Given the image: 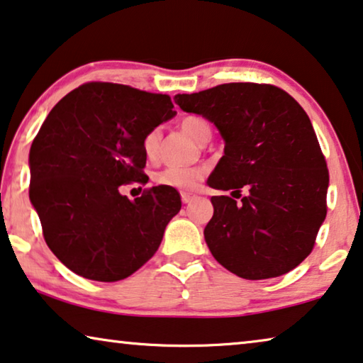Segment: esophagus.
<instances>
[{"label": "esophagus", "mask_w": 363, "mask_h": 363, "mask_svg": "<svg viewBox=\"0 0 363 363\" xmlns=\"http://www.w3.org/2000/svg\"><path fill=\"white\" fill-rule=\"evenodd\" d=\"M181 199H182V203H191L194 199H196V194L192 192H181Z\"/></svg>", "instance_id": "esophagus-1"}]
</instances>
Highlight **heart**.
Segmentation results:
<instances>
[{"label": "heart", "mask_w": 363, "mask_h": 363, "mask_svg": "<svg viewBox=\"0 0 363 363\" xmlns=\"http://www.w3.org/2000/svg\"><path fill=\"white\" fill-rule=\"evenodd\" d=\"M182 132L189 135L194 142L200 143L203 138L212 137V127L210 123L202 117L197 116H189L182 118L181 122ZM143 153L147 158H155L156 153H158L160 147V130L155 128L145 135L143 142ZM203 176V171L199 169V167H179V166H169L166 169L160 171L158 174L155 176V181L161 184V186L179 189V191H191V189L197 187Z\"/></svg>", "instance_id": "1"}]
</instances>
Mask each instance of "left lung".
<instances>
[{"label":"left lung","instance_id":"1","mask_svg":"<svg viewBox=\"0 0 363 363\" xmlns=\"http://www.w3.org/2000/svg\"><path fill=\"white\" fill-rule=\"evenodd\" d=\"M174 102L212 122L225 140L208 186L231 196L247 191L241 202L212 197L203 230L212 256L247 280L290 272L313 251L328 212L329 172L310 117L272 84H220L176 94Z\"/></svg>","mask_w":363,"mask_h":363}]
</instances>
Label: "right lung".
I'll list each match as a JSON object with an SVG mask.
<instances>
[{"instance_id": "obj_1", "label": "right lung", "mask_w": 363, "mask_h": 363, "mask_svg": "<svg viewBox=\"0 0 363 363\" xmlns=\"http://www.w3.org/2000/svg\"><path fill=\"white\" fill-rule=\"evenodd\" d=\"M172 107L166 94L88 83L42 123L29 153V199L47 246L74 274L117 282L158 251L179 194L156 186L130 200L121 187L147 182L142 142L176 116Z\"/></svg>"}]
</instances>
